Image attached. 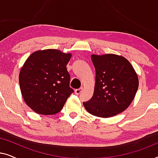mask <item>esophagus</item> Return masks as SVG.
Masks as SVG:
<instances>
[{"label":"esophagus","mask_w":158,"mask_h":158,"mask_svg":"<svg viewBox=\"0 0 158 158\" xmlns=\"http://www.w3.org/2000/svg\"><path fill=\"white\" fill-rule=\"evenodd\" d=\"M82 90H83V88H78V89L75 90V94L76 95H79L82 92Z\"/></svg>","instance_id":"34e87169"}]
</instances>
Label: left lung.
<instances>
[{"label":"left lung","instance_id":"8db88e82","mask_svg":"<svg viewBox=\"0 0 158 158\" xmlns=\"http://www.w3.org/2000/svg\"><path fill=\"white\" fill-rule=\"evenodd\" d=\"M96 70L94 95L83 106L88 113L108 118L126 110L139 86L137 73L130 62L114 54L91 55Z\"/></svg>","mask_w":158,"mask_h":158}]
</instances>
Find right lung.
<instances>
[{"label": "right lung", "instance_id": "right-lung-1", "mask_svg": "<svg viewBox=\"0 0 158 158\" xmlns=\"http://www.w3.org/2000/svg\"><path fill=\"white\" fill-rule=\"evenodd\" d=\"M71 57V53L47 49L34 52L25 61L19 85L25 103L36 113H58L73 92L66 68Z\"/></svg>", "mask_w": 158, "mask_h": 158}]
</instances>
